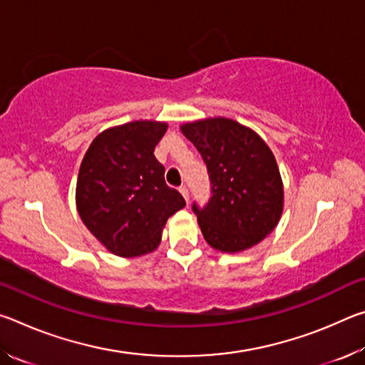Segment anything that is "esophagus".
<instances>
[{"label":"esophagus","instance_id":"1","mask_svg":"<svg viewBox=\"0 0 365 365\" xmlns=\"http://www.w3.org/2000/svg\"><path fill=\"white\" fill-rule=\"evenodd\" d=\"M178 191H180V193H182V196L185 197V201H187V202H188V200H190V193H188V188H187V187H185V185H183V187H180V188H178Z\"/></svg>","mask_w":365,"mask_h":365}]
</instances>
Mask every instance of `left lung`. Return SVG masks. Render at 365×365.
<instances>
[{"label":"left lung","mask_w":365,"mask_h":365,"mask_svg":"<svg viewBox=\"0 0 365 365\" xmlns=\"http://www.w3.org/2000/svg\"><path fill=\"white\" fill-rule=\"evenodd\" d=\"M180 130L200 151L211 178L207 206L193 205L207 245L242 252L262 242L283 212V182L267 143L227 117L187 122Z\"/></svg>","instance_id":"left-lung-1"}]
</instances>
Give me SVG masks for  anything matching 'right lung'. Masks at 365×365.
<instances>
[{"instance_id": "right-lung-1", "label": "right lung", "mask_w": 365, "mask_h": 365, "mask_svg": "<svg viewBox=\"0 0 365 365\" xmlns=\"http://www.w3.org/2000/svg\"><path fill=\"white\" fill-rule=\"evenodd\" d=\"M168 123L135 120L110 127L91 141L80 164L76 205L90 233L109 252L138 257L160 243L165 222L185 207L165 185L154 148Z\"/></svg>"}]
</instances>
